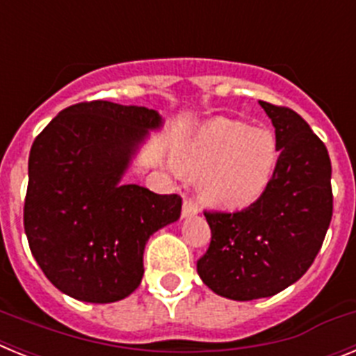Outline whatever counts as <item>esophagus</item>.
I'll return each instance as SVG.
<instances>
[{"mask_svg": "<svg viewBox=\"0 0 356 356\" xmlns=\"http://www.w3.org/2000/svg\"><path fill=\"white\" fill-rule=\"evenodd\" d=\"M200 207L191 200H185L184 201V207H181V217H191V216H196Z\"/></svg>", "mask_w": 356, "mask_h": 356, "instance_id": "esophagus-1", "label": "esophagus"}]
</instances>
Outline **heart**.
<instances>
[{"mask_svg": "<svg viewBox=\"0 0 356 356\" xmlns=\"http://www.w3.org/2000/svg\"><path fill=\"white\" fill-rule=\"evenodd\" d=\"M176 163L185 175H204L203 200L222 209H242L259 200L271 181L278 144L269 130L217 118L191 137Z\"/></svg>", "mask_w": 356, "mask_h": 356, "instance_id": "1", "label": "heart"}]
</instances>
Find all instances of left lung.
Masks as SVG:
<instances>
[{
	"label": "left lung",
	"instance_id": "obj_1",
	"mask_svg": "<svg viewBox=\"0 0 356 356\" xmlns=\"http://www.w3.org/2000/svg\"><path fill=\"white\" fill-rule=\"evenodd\" d=\"M278 144L275 175L259 200L238 212H205L212 232L197 275L235 301L269 298L301 278L332 221V162L323 140L287 106L259 102Z\"/></svg>",
	"mask_w": 356,
	"mask_h": 356
}]
</instances>
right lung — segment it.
Segmentation results:
<instances>
[{
	"label": "right lung",
	"instance_id": "1",
	"mask_svg": "<svg viewBox=\"0 0 356 356\" xmlns=\"http://www.w3.org/2000/svg\"><path fill=\"white\" fill-rule=\"evenodd\" d=\"M160 127L156 110L99 99L64 108L31 144L24 232L46 278L74 300L130 296L147 238L180 217L178 194L121 181Z\"/></svg>",
	"mask_w": 356,
	"mask_h": 356
}]
</instances>
